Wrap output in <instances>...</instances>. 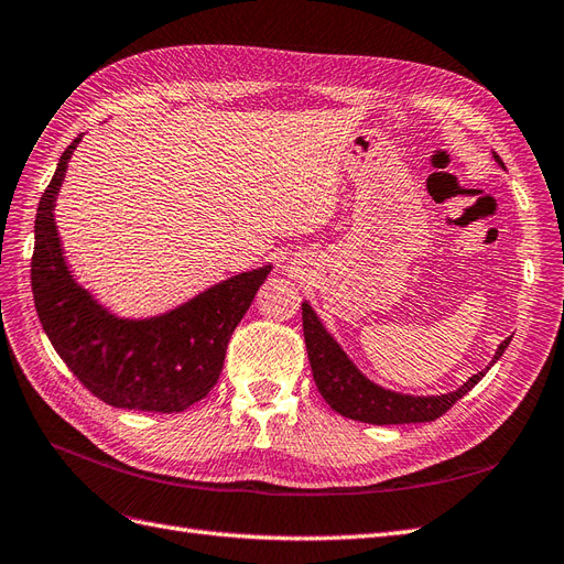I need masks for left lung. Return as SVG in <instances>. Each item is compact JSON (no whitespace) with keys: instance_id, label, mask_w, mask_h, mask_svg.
<instances>
[{"instance_id":"obj_1","label":"left lung","mask_w":564,"mask_h":564,"mask_svg":"<svg viewBox=\"0 0 564 564\" xmlns=\"http://www.w3.org/2000/svg\"><path fill=\"white\" fill-rule=\"evenodd\" d=\"M496 158V163L503 165V160ZM302 328L304 343H307V354L312 364L314 382L326 399V404L345 417L371 425H404V423H430L437 421L442 413L452 409L460 397L468 394L475 384L485 378L489 368L503 357L510 337L498 345L491 364L468 378L458 390L446 394H430V397H413L384 390L373 380H368L354 361L347 357L345 349L335 343V337L324 328L321 318L312 310L310 302H302Z\"/></svg>"}]
</instances>
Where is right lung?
Segmentation results:
<instances>
[{
	"label": "right lung",
	"mask_w": 564,
	"mask_h": 564,
	"mask_svg": "<svg viewBox=\"0 0 564 564\" xmlns=\"http://www.w3.org/2000/svg\"><path fill=\"white\" fill-rule=\"evenodd\" d=\"M79 134L63 151L35 219L30 279L42 328L58 357L106 404L180 413L215 388L229 337L267 281L271 264L236 273L151 318H122L73 279L54 221L56 196Z\"/></svg>",
	"instance_id": "1"
}]
</instances>
